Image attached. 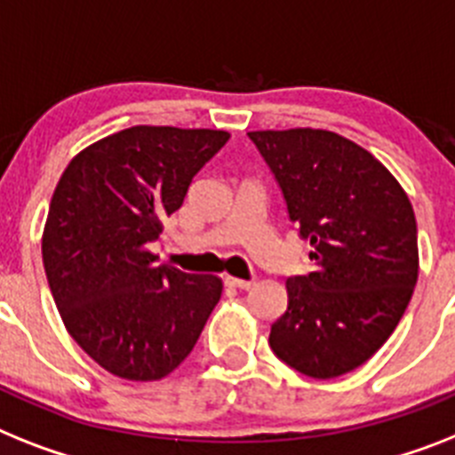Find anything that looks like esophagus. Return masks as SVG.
<instances>
[{"label": "esophagus", "mask_w": 455, "mask_h": 455, "mask_svg": "<svg viewBox=\"0 0 455 455\" xmlns=\"http://www.w3.org/2000/svg\"><path fill=\"white\" fill-rule=\"evenodd\" d=\"M225 283L232 288H239V291H249L255 281L253 279H236V276H225Z\"/></svg>", "instance_id": "34e87169"}]
</instances>
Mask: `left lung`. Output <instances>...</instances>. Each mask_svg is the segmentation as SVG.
<instances>
[{"label":"left lung","instance_id":"1","mask_svg":"<svg viewBox=\"0 0 455 455\" xmlns=\"http://www.w3.org/2000/svg\"><path fill=\"white\" fill-rule=\"evenodd\" d=\"M309 239L314 272L288 276L269 347L288 367L335 379L384 347L419 279L411 202L377 157L328 130L249 132Z\"/></svg>","mask_w":455,"mask_h":455}]
</instances>
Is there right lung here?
Masks as SVG:
<instances>
[{"instance_id":"right-lung-1","label":"right lung","mask_w":455,"mask_h":455,"mask_svg":"<svg viewBox=\"0 0 455 455\" xmlns=\"http://www.w3.org/2000/svg\"><path fill=\"white\" fill-rule=\"evenodd\" d=\"M228 139L127 127L78 153L52 193L41 242L52 299L78 347L116 377H167L219 304V276L157 265L148 243Z\"/></svg>"}]
</instances>
